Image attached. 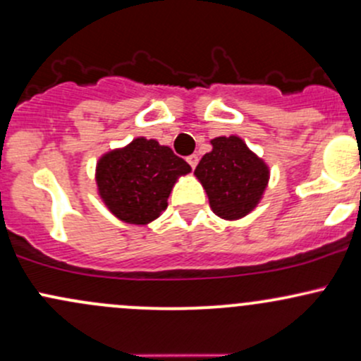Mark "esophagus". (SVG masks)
Returning <instances> with one entry per match:
<instances>
[{
	"label": "esophagus",
	"instance_id": "obj_1",
	"mask_svg": "<svg viewBox=\"0 0 361 361\" xmlns=\"http://www.w3.org/2000/svg\"><path fill=\"white\" fill-rule=\"evenodd\" d=\"M187 162L190 164V168L195 169L197 164H199V156H197V154H192V156L187 157Z\"/></svg>",
	"mask_w": 361,
	"mask_h": 361
}]
</instances>
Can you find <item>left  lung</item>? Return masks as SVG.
<instances>
[{
    "instance_id": "1",
    "label": "left lung",
    "mask_w": 361,
    "mask_h": 361,
    "mask_svg": "<svg viewBox=\"0 0 361 361\" xmlns=\"http://www.w3.org/2000/svg\"><path fill=\"white\" fill-rule=\"evenodd\" d=\"M211 145V152L202 157L193 174L216 216L226 221L241 219L262 200L271 169L238 135L216 137Z\"/></svg>"
}]
</instances>
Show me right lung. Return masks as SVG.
I'll list each match as a JSON object with an SVG mask.
<instances>
[{
	"label": "right lung",
	"instance_id": "1",
	"mask_svg": "<svg viewBox=\"0 0 361 361\" xmlns=\"http://www.w3.org/2000/svg\"><path fill=\"white\" fill-rule=\"evenodd\" d=\"M190 171L188 162L168 145L137 137L99 157L97 195L123 223L147 226L166 211L173 187Z\"/></svg>",
	"mask_w": 361,
	"mask_h": 361
}]
</instances>
